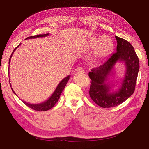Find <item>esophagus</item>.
Here are the masks:
<instances>
[{"mask_svg":"<svg viewBox=\"0 0 149 149\" xmlns=\"http://www.w3.org/2000/svg\"><path fill=\"white\" fill-rule=\"evenodd\" d=\"M76 71L78 72H81V73H84V70L82 68V67H77L76 69Z\"/></svg>","mask_w":149,"mask_h":149,"instance_id":"esophagus-1","label":"esophagus"}]
</instances>
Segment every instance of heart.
Wrapping results in <instances>:
<instances>
[{"instance_id": "b5f03b06", "label": "heart", "mask_w": 149, "mask_h": 149, "mask_svg": "<svg viewBox=\"0 0 149 149\" xmlns=\"http://www.w3.org/2000/svg\"><path fill=\"white\" fill-rule=\"evenodd\" d=\"M94 46H95V56L98 58H102L105 57L111 52L113 48V42L112 39L108 36L92 37L87 40L84 46L83 50H89Z\"/></svg>"}]
</instances>
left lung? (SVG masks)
<instances>
[{"label":"left lung","mask_w":149,"mask_h":149,"mask_svg":"<svg viewBox=\"0 0 149 149\" xmlns=\"http://www.w3.org/2000/svg\"><path fill=\"white\" fill-rule=\"evenodd\" d=\"M115 37L118 42L116 53L101 65L92 68L88 73L91 79L90 97L103 108L118 106L133 94L139 70L138 57L132 45L122 38ZM118 62L123 63L125 66V75L120 85L109 81V77L114 74V68ZM115 86L117 88L114 90L113 87Z\"/></svg>","instance_id":"left-lung-1"}]
</instances>
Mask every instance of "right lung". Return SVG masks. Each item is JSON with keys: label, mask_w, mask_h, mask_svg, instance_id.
I'll return each mask as SVG.
<instances>
[{"label": "right lung", "mask_w": 149, "mask_h": 149, "mask_svg": "<svg viewBox=\"0 0 149 149\" xmlns=\"http://www.w3.org/2000/svg\"><path fill=\"white\" fill-rule=\"evenodd\" d=\"M49 36V33H46V34H43V35H37V36H31V37H29L28 38H26V39H35V38H38V37H46ZM20 46V45L17 46V48H15L14 49V50L13 51L12 54H11L10 58V60H9V66H10V60L11 59V57H12L13 54L14 53V52L15 51V49L19 47ZM70 77V75H68V76L66 77L65 78H64L61 81V82L58 84L57 88H55V91L54 92L53 94H52V95L49 97L47 100H46L45 101L42 102L41 103H39V104H31V103H27V102H26L24 101H22L23 103H24L26 106H28V107L31 108V109L35 110H37V111H46V110H48L49 109H51L52 107H53L55 104H56L57 102L59 100V99L60 97V95L61 94V93L63 92L64 88H65V87L66 86L67 82H68ZM10 86H11V83H10ZM11 90H12L13 92L15 94L17 95V94H15V92L13 91V90L11 88Z\"/></svg>", "instance_id": "1"}]
</instances>
